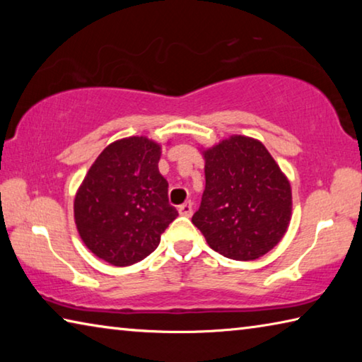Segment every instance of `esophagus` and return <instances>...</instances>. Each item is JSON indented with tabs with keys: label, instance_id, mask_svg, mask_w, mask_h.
<instances>
[{
	"label": "esophagus",
	"instance_id": "obj_1",
	"mask_svg": "<svg viewBox=\"0 0 362 362\" xmlns=\"http://www.w3.org/2000/svg\"><path fill=\"white\" fill-rule=\"evenodd\" d=\"M179 214L183 217H189L193 214V204L192 203H185L179 206Z\"/></svg>",
	"mask_w": 362,
	"mask_h": 362
}]
</instances>
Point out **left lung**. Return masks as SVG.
Segmentation results:
<instances>
[{"label":"left lung","mask_w":362,"mask_h":362,"mask_svg":"<svg viewBox=\"0 0 362 362\" xmlns=\"http://www.w3.org/2000/svg\"><path fill=\"white\" fill-rule=\"evenodd\" d=\"M204 158L206 188L192 218L209 247L233 260H255L283 240L292 217V189L260 140L230 136Z\"/></svg>","instance_id":"obj_1"}]
</instances>
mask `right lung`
<instances>
[{"label": "right lung", "instance_id": "right-lung-1", "mask_svg": "<svg viewBox=\"0 0 362 362\" xmlns=\"http://www.w3.org/2000/svg\"><path fill=\"white\" fill-rule=\"evenodd\" d=\"M161 145L145 136L110 144L79 185L73 203L84 246L115 267L148 257L179 212L159 174Z\"/></svg>", "mask_w": 362, "mask_h": 362}]
</instances>
